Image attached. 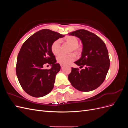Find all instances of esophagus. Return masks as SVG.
<instances>
[{
	"mask_svg": "<svg viewBox=\"0 0 128 128\" xmlns=\"http://www.w3.org/2000/svg\"><path fill=\"white\" fill-rule=\"evenodd\" d=\"M64 66V64H61V68H62Z\"/></svg>",
	"mask_w": 128,
	"mask_h": 128,
	"instance_id": "1",
	"label": "esophagus"
}]
</instances>
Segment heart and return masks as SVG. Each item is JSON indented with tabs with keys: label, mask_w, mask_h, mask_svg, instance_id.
<instances>
[{
	"label": "heart",
	"mask_w": 128,
	"mask_h": 128,
	"mask_svg": "<svg viewBox=\"0 0 128 128\" xmlns=\"http://www.w3.org/2000/svg\"><path fill=\"white\" fill-rule=\"evenodd\" d=\"M64 41L66 43L71 45L69 49V52H74L77 56L80 55L82 52V48L79 45L78 40L77 38L72 36H68L64 38ZM51 51L54 55L58 56L61 52V45L59 40H56L51 45ZM76 59V56L74 53H70L68 54H62L58 56L57 62L61 64H67L74 61Z\"/></svg>",
	"instance_id": "heart-1"
}]
</instances>
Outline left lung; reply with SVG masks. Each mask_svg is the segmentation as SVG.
Listing matches in <instances>:
<instances>
[{
  "instance_id": "obj_1",
  "label": "left lung",
  "mask_w": 128,
  "mask_h": 128,
  "mask_svg": "<svg viewBox=\"0 0 128 128\" xmlns=\"http://www.w3.org/2000/svg\"><path fill=\"white\" fill-rule=\"evenodd\" d=\"M69 34L82 40V56L74 63L85 68L79 70L78 68L72 67L68 80L72 86L79 91L94 90L103 83L110 68L106 46L101 38L86 30H77Z\"/></svg>"
}]
</instances>
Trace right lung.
<instances>
[{"label": "right lung", "instance_id": "add662e5", "mask_svg": "<svg viewBox=\"0 0 128 128\" xmlns=\"http://www.w3.org/2000/svg\"><path fill=\"white\" fill-rule=\"evenodd\" d=\"M49 29H42L33 34L23 44L18 56L16 73L21 87L31 96L42 97L52 91L56 76L60 70L51 51L53 42L64 37ZM52 65L50 70L43 67Z\"/></svg>", "mask_w": 128, "mask_h": 128}]
</instances>
